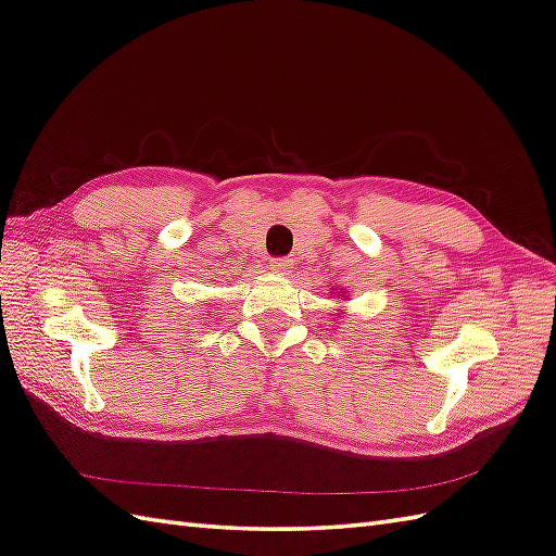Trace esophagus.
<instances>
[{"instance_id": "1", "label": "esophagus", "mask_w": 556, "mask_h": 556, "mask_svg": "<svg viewBox=\"0 0 556 556\" xmlns=\"http://www.w3.org/2000/svg\"><path fill=\"white\" fill-rule=\"evenodd\" d=\"M271 271H276V274H282V271H288V268H292V260H288V257H282V260H271Z\"/></svg>"}]
</instances>
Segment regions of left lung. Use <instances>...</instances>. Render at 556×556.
I'll use <instances>...</instances> for the list:
<instances>
[{"instance_id": "8db88e82", "label": "left lung", "mask_w": 556, "mask_h": 556, "mask_svg": "<svg viewBox=\"0 0 556 556\" xmlns=\"http://www.w3.org/2000/svg\"><path fill=\"white\" fill-rule=\"evenodd\" d=\"M341 294H343V292H341Z\"/></svg>"}]
</instances>
